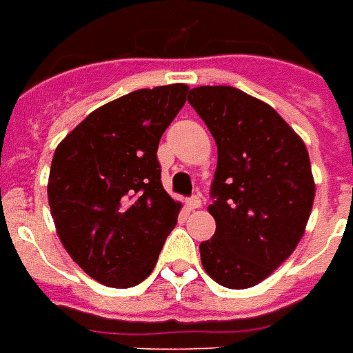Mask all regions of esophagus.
I'll use <instances>...</instances> for the list:
<instances>
[{
	"label": "esophagus",
	"mask_w": 353,
	"mask_h": 353,
	"mask_svg": "<svg viewBox=\"0 0 353 353\" xmlns=\"http://www.w3.org/2000/svg\"><path fill=\"white\" fill-rule=\"evenodd\" d=\"M188 205H190V210H196V208H200V205H202V200H200L199 194L191 196V199L188 200Z\"/></svg>",
	"instance_id": "esophagus-1"
}]
</instances>
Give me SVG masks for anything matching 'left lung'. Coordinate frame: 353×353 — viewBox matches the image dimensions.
Wrapping results in <instances>:
<instances>
[{"mask_svg":"<svg viewBox=\"0 0 353 353\" xmlns=\"http://www.w3.org/2000/svg\"><path fill=\"white\" fill-rule=\"evenodd\" d=\"M188 101L219 154L208 208L216 230L200 244L202 266L225 288H252L303 236L315 196L308 151L273 107L235 87H196Z\"/></svg>","mask_w":353,"mask_h":353,"instance_id":"1","label":"left lung"}]
</instances>
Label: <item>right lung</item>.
Masks as SVG:
<instances>
[{"label":"right lung","instance_id":"right-lung-1","mask_svg":"<svg viewBox=\"0 0 353 353\" xmlns=\"http://www.w3.org/2000/svg\"><path fill=\"white\" fill-rule=\"evenodd\" d=\"M188 91L173 83L129 92L56 148L47 188L56 230L72 261L105 286L142 283L176 224L180 204L163 190L157 151Z\"/></svg>","mask_w":353,"mask_h":353}]
</instances>
